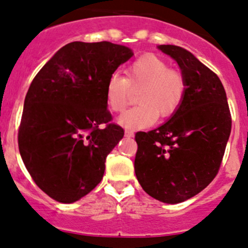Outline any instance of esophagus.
Wrapping results in <instances>:
<instances>
[{
    "mask_svg": "<svg viewBox=\"0 0 248 248\" xmlns=\"http://www.w3.org/2000/svg\"><path fill=\"white\" fill-rule=\"evenodd\" d=\"M125 136L126 137H132L134 136V131L130 129H125Z\"/></svg>",
    "mask_w": 248,
    "mask_h": 248,
    "instance_id": "obj_1",
    "label": "esophagus"
}]
</instances>
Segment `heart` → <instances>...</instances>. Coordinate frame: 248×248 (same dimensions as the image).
Listing matches in <instances>:
<instances>
[{"label": "heart", "mask_w": 248, "mask_h": 248, "mask_svg": "<svg viewBox=\"0 0 248 248\" xmlns=\"http://www.w3.org/2000/svg\"><path fill=\"white\" fill-rule=\"evenodd\" d=\"M187 79L182 72L154 54H144L129 63L125 77L114 72L105 84V99L113 112H123L131 100V92H137L139 106L129 109L119 118V124L127 129H142L156 118L172 117L182 106L187 95Z\"/></svg>", "instance_id": "obj_1"}]
</instances>
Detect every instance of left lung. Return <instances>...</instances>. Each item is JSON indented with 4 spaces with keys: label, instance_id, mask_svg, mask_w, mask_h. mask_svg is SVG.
I'll list each match as a JSON object with an SVG mask.
<instances>
[{
    "label": "left lung",
    "instance_id": "1",
    "mask_svg": "<svg viewBox=\"0 0 248 248\" xmlns=\"http://www.w3.org/2000/svg\"><path fill=\"white\" fill-rule=\"evenodd\" d=\"M158 48L177 61L187 79V95L170 121L135 135V173L147 194L177 204L205 189L218 173L232 114L224 87L215 72L181 46L163 44Z\"/></svg>",
    "mask_w": 248,
    "mask_h": 248
}]
</instances>
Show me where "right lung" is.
Listing matches in <instances>:
<instances>
[{
  "label": "right lung",
  "mask_w": 248,
  "mask_h": 248,
  "mask_svg": "<svg viewBox=\"0 0 248 248\" xmlns=\"http://www.w3.org/2000/svg\"><path fill=\"white\" fill-rule=\"evenodd\" d=\"M132 56L111 42H72L41 68L24 102L19 152L48 197L63 204L92 192L124 129L111 123L105 84Z\"/></svg>",
  "instance_id": "right-lung-1"
}]
</instances>
